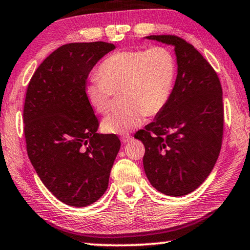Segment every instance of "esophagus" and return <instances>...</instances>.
<instances>
[{
  "instance_id": "1",
  "label": "esophagus",
  "mask_w": 250,
  "mask_h": 250,
  "mask_svg": "<svg viewBox=\"0 0 250 250\" xmlns=\"http://www.w3.org/2000/svg\"><path fill=\"white\" fill-rule=\"evenodd\" d=\"M131 139H132V137H131V135H129V134H125V135H124V137H121V142L122 143H128Z\"/></svg>"
}]
</instances>
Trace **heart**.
I'll list each match as a JSON object with an SVG mask.
<instances>
[{"mask_svg": "<svg viewBox=\"0 0 250 250\" xmlns=\"http://www.w3.org/2000/svg\"><path fill=\"white\" fill-rule=\"evenodd\" d=\"M176 75L174 55L163 46L120 50L99 66L100 77L90 78L84 95L98 113L108 112L115 94H122L125 107L101 122L105 133L126 134L140 126L146 117L159 116L171 99Z\"/></svg>", "mask_w": 250, "mask_h": 250, "instance_id": "obj_1", "label": "heart"}]
</instances>
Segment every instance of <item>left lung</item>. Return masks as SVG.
<instances>
[{
	"mask_svg": "<svg viewBox=\"0 0 250 250\" xmlns=\"http://www.w3.org/2000/svg\"><path fill=\"white\" fill-rule=\"evenodd\" d=\"M146 39L174 46L177 76L167 108L134 138L145 145L143 167L152 186L166 195H188L209 175L221 152V82L202 54L181 37Z\"/></svg>",
	"mask_w": 250,
	"mask_h": 250,
	"instance_id": "left-lung-1",
	"label": "left lung"
}]
</instances>
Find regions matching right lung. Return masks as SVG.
<instances>
[{"label": "right lung", "mask_w": 250, "mask_h": 250, "mask_svg": "<svg viewBox=\"0 0 250 250\" xmlns=\"http://www.w3.org/2000/svg\"><path fill=\"white\" fill-rule=\"evenodd\" d=\"M115 48L105 42L62 45L28 83L23 111L28 158L48 191L69 206H88L104 195L120 150L116 134L97 133L99 122L84 95L91 69Z\"/></svg>", "instance_id": "add662e5"}]
</instances>
